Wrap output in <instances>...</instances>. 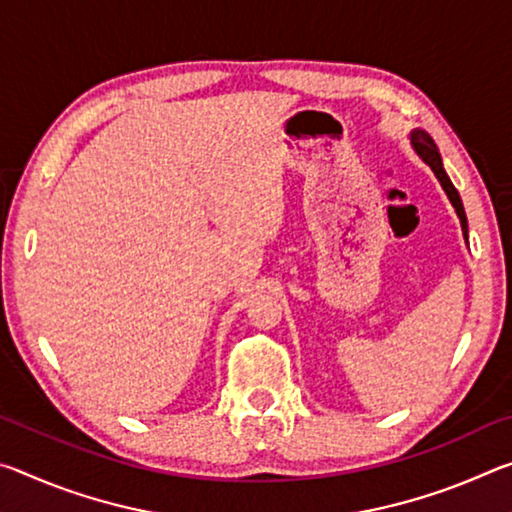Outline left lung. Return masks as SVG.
Segmentation results:
<instances>
[{"label": "left lung", "instance_id": "left-lung-1", "mask_svg": "<svg viewBox=\"0 0 512 512\" xmlns=\"http://www.w3.org/2000/svg\"><path fill=\"white\" fill-rule=\"evenodd\" d=\"M411 142H413V149L415 153L420 155V158L429 164L431 171L436 173V178L440 180V185H443V189L449 196V201H452V205L456 207V214L458 219H461V228H463V235L467 239V219H465V210H463V203H461V196H458L456 187L452 185V180H449V176L443 169V160H440V153L436 149V144H433L431 137L424 133V131H413L411 133Z\"/></svg>", "mask_w": 512, "mask_h": 512}]
</instances>
